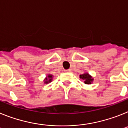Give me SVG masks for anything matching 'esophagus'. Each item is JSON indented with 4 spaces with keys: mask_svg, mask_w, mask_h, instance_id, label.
<instances>
[{
    "mask_svg": "<svg viewBox=\"0 0 128 128\" xmlns=\"http://www.w3.org/2000/svg\"><path fill=\"white\" fill-rule=\"evenodd\" d=\"M64 71L66 72H70V69H66V70H65Z\"/></svg>",
    "mask_w": 128,
    "mask_h": 128,
    "instance_id": "obj_1",
    "label": "esophagus"
}]
</instances>
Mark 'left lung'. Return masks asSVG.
Masks as SVG:
<instances>
[{"instance_id":"left-lung-1","label":"left lung","mask_w":128,"mask_h":128,"mask_svg":"<svg viewBox=\"0 0 128 128\" xmlns=\"http://www.w3.org/2000/svg\"><path fill=\"white\" fill-rule=\"evenodd\" d=\"M80 78L84 80H85L84 81V83L86 84H90L92 82V80H93L91 76H89V74H87V73H85L84 74H81L80 76Z\"/></svg>"}]
</instances>
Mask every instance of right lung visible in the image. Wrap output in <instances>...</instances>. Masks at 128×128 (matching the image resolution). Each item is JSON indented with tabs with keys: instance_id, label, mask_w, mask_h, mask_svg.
I'll return each mask as SVG.
<instances>
[{
	"instance_id": "add662e5",
	"label": "right lung",
	"mask_w": 128,
	"mask_h": 128,
	"mask_svg": "<svg viewBox=\"0 0 128 128\" xmlns=\"http://www.w3.org/2000/svg\"><path fill=\"white\" fill-rule=\"evenodd\" d=\"M52 75H48V77L46 78L45 81H44V83L45 84H48V83L52 82Z\"/></svg>"
}]
</instances>
